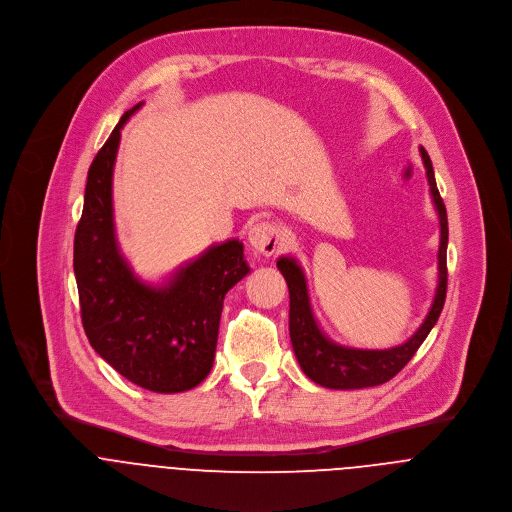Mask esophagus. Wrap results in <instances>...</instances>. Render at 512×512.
I'll return each instance as SVG.
<instances>
[{
	"instance_id": "34e87169",
	"label": "esophagus",
	"mask_w": 512,
	"mask_h": 512,
	"mask_svg": "<svg viewBox=\"0 0 512 512\" xmlns=\"http://www.w3.org/2000/svg\"><path fill=\"white\" fill-rule=\"evenodd\" d=\"M249 245L265 255V257H271L275 255L281 245H283V239H281V231L277 225L273 223H257L249 229Z\"/></svg>"
}]
</instances>
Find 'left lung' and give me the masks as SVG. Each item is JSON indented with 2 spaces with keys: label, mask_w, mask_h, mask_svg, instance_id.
<instances>
[{
  "label": "left lung",
  "mask_w": 512,
  "mask_h": 512,
  "mask_svg": "<svg viewBox=\"0 0 512 512\" xmlns=\"http://www.w3.org/2000/svg\"><path fill=\"white\" fill-rule=\"evenodd\" d=\"M421 157L427 169V179L431 185V197L441 223V245H439V285L431 305L429 315L417 333L399 347L391 349H353L333 343L319 329L315 315L311 311V301L307 293V281L301 265L293 257H281L277 269L283 273L289 287V335L293 343L295 357L303 373L321 387L327 389H365L377 387L391 381L417 353L423 345L445 305L447 297V243H449V221L447 209L437 189L435 171L429 153L421 147Z\"/></svg>",
  "instance_id": "left-lung-1"
}]
</instances>
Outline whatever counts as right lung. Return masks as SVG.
Instances as JSON below:
<instances>
[{
	"instance_id": "right-lung-1",
	"label": "right lung",
	"mask_w": 512,
	"mask_h": 512,
	"mask_svg": "<svg viewBox=\"0 0 512 512\" xmlns=\"http://www.w3.org/2000/svg\"><path fill=\"white\" fill-rule=\"evenodd\" d=\"M141 105L121 115L87 171L73 271L81 323L97 355L137 387L181 393L209 375L223 299L251 269L243 243L229 239L179 267L163 285L135 277L117 245L111 181L121 127Z\"/></svg>"
}]
</instances>
